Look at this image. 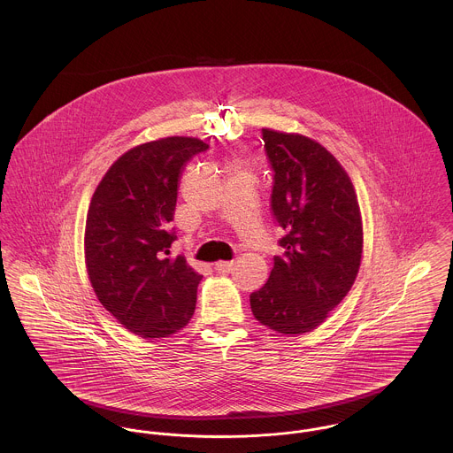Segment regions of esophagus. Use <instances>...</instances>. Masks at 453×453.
<instances>
[{
	"label": "esophagus",
	"instance_id": "34e87169",
	"mask_svg": "<svg viewBox=\"0 0 453 453\" xmlns=\"http://www.w3.org/2000/svg\"><path fill=\"white\" fill-rule=\"evenodd\" d=\"M232 266H234V261H218V263L214 265L216 272H219V273L230 272V270H232Z\"/></svg>",
	"mask_w": 453,
	"mask_h": 453
}]
</instances>
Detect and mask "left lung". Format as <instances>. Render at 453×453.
Returning a JSON list of instances; mask_svg holds the SVG:
<instances>
[{"mask_svg": "<svg viewBox=\"0 0 453 453\" xmlns=\"http://www.w3.org/2000/svg\"><path fill=\"white\" fill-rule=\"evenodd\" d=\"M273 171L270 207L286 232L263 288L251 293L259 323L302 334L324 323L350 291L363 255V221L352 181L318 141L261 129Z\"/></svg>", "mask_w": 453, "mask_h": 453, "instance_id": "left-lung-1", "label": "left lung"}]
</instances>
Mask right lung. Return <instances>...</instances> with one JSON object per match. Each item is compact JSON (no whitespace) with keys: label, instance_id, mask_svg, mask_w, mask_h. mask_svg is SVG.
Masks as SVG:
<instances>
[{"label":"right lung","instance_id":"add662e5","mask_svg":"<svg viewBox=\"0 0 453 453\" xmlns=\"http://www.w3.org/2000/svg\"><path fill=\"white\" fill-rule=\"evenodd\" d=\"M209 148L173 135L126 151L92 195L85 265L103 307L134 334L164 338L192 319L202 279L185 257H169L180 176Z\"/></svg>","mask_w":453,"mask_h":453}]
</instances>
